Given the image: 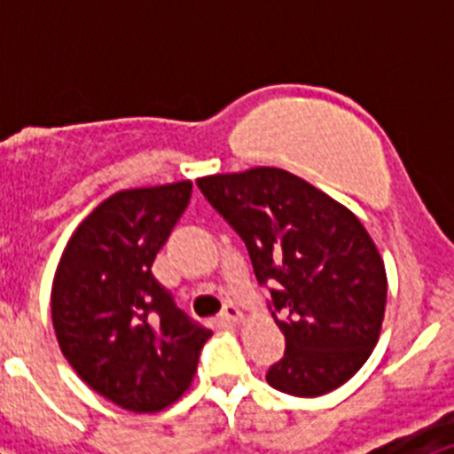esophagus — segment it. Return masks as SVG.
Masks as SVG:
<instances>
[{
    "label": "esophagus",
    "mask_w": 454,
    "mask_h": 454,
    "mask_svg": "<svg viewBox=\"0 0 454 454\" xmlns=\"http://www.w3.org/2000/svg\"><path fill=\"white\" fill-rule=\"evenodd\" d=\"M240 318H243V311H240L236 304H224L223 311H220V320H223V323H227V325L239 323Z\"/></svg>",
    "instance_id": "1"
}]
</instances>
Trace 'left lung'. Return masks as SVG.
Segmentation results:
<instances>
[{"label":"left lung","instance_id":"left-lung-1","mask_svg":"<svg viewBox=\"0 0 454 454\" xmlns=\"http://www.w3.org/2000/svg\"><path fill=\"white\" fill-rule=\"evenodd\" d=\"M246 243L286 350L266 372L277 391L316 398L346 384L380 339L387 272L346 207L279 168L198 179Z\"/></svg>","mask_w":454,"mask_h":454}]
</instances>
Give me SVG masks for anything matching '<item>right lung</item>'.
I'll return each mask as SVG.
<instances>
[{"label":"right lung","mask_w":454,"mask_h":454,"mask_svg":"<svg viewBox=\"0 0 454 454\" xmlns=\"http://www.w3.org/2000/svg\"><path fill=\"white\" fill-rule=\"evenodd\" d=\"M192 184L120 191L77 227L51 288L63 356L129 411H159L191 387L214 334L177 307L152 263L186 211Z\"/></svg>","instance_id":"obj_1"}]
</instances>
